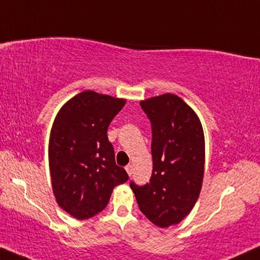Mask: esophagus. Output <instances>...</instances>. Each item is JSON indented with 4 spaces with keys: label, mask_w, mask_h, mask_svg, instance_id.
Masks as SVG:
<instances>
[{
    "label": "esophagus",
    "mask_w": 260,
    "mask_h": 260,
    "mask_svg": "<svg viewBox=\"0 0 260 260\" xmlns=\"http://www.w3.org/2000/svg\"><path fill=\"white\" fill-rule=\"evenodd\" d=\"M125 169H126V173L129 174V176L133 175V172H134V167H133V166L127 165V166L125 167Z\"/></svg>",
    "instance_id": "esophagus-1"
}]
</instances>
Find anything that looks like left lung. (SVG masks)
I'll list each match as a JSON object with an SVG mask.
<instances>
[{
    "label": "left lung",
    "mask_w": 260,
    "mask_h": 260,
    "mask_svg": "<svg viewBox=\"0 0 260 260\" xmlns=\"http://www.w3.org/2000/svg\"><path fill=\"white\" fill-rule=\"evenodd\" d=\"M151 124L152 174L149 183L130 187L141 212L156 226L179 223L201 190L205 137L197 113L180 97L166 93L141 102Z\"/></svg>",
    "instance_id": "8db88e82"
}]
</instances>
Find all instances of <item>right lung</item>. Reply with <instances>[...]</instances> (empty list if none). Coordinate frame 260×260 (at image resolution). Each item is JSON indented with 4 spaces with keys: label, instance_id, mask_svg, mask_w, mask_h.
I'll use <instances>...</instances> for the list:
<instances>
[{
    "label": "right lung",
    "instance_id": "obj_1",
    "mask_svg": "<svg viewBox=\"0 0 260 260\" xmlns=\"http://www.w3.org/2000/svg\"><path fill=\"white\" fill-rule=\"evenodd\" d=\"M124 99L84 91L60 109L49 136L53 193L63 211L84 220L106 207L113 188L129 180L115 161L108 127Z\"/></svg>",
    "mask_w": 260,
    "mask_h": 260
}]
</instances>
